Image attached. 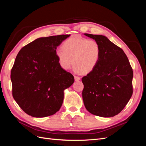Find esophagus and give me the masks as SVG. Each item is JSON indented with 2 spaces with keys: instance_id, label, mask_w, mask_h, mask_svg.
<instances>
[{
  "instance_id": "esophagus-1",
  "label": "esophagus",
  "mask_w": 146,
  "mask_h": 146,
  "mask_svg": "<svg viewBox=\"0 0 146 146\" xmlns=\"http://www.w3.org/2000/svg\"><path fill=\"white\" fill-rule=\"evenodd\" d=\"M74 78H75V80H76V81H79L80 80V77H78V76H75Z\"/></svg>"
}]
</instances>
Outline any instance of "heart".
<instances>
[{
	"mask_svg": "<svg viewBox=\"0 0 146 146\" xmlns=\"http://www.w3.org/2000/svg\"><path fill=\"white\" fill-rule=\"evenodd\" d=\"M56 55L62 69L68 70L74 63L77 72L88 74L99 63L101 47L94 39L75 36L66 39L62 44V50H57Z\"/></svg>",
	"mask_w": 146,
	"mask_h": 146,
	"instance_id": "obj_1",
	"label": "heart"
}]
</instances>
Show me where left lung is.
Returning <instances> with one entry per match:
<instances>
[{
    "instance_id": "left-lung-1",
    "label": "left lung",
    "mask_w": 146,
    "mask_h": 146,
    "mask_svg": "<svg viewBox=\"0 0 146 146\" xmlns=\"http://www.w3.org/2000/svg\"><path fill=\"white\" fill-rule=\"evenodd\" d=\"M101 47L99 62L82 79L86 109L96 116L110 117L124 108L133 94V69L121 48L103 35L85 33Z\"/></svg>"
}]
</instances>
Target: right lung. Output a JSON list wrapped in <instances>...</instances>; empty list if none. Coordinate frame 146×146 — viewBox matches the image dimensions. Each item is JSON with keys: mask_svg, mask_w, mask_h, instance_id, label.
<instances>
[{"mask_svg": "<svg viewBox=\"0 0 146 146\" xmlns=\"http://www.w3.org/2000/svg\"><path fill=\"white\" fill-rule=\"evenodd\" d=\"M70 35L39 38L21 48L11 71L12 94L29 115L44 117L59 111L64 91L74 82L72 75L61 68L56 47Z\"/></svg>", "mask_w": 146, "mask_h": 146, "instance_id": "right-lung-1", "label": "right lung"}]
</instances>
